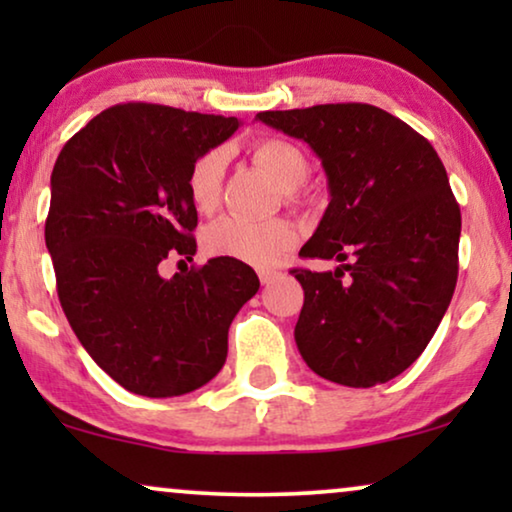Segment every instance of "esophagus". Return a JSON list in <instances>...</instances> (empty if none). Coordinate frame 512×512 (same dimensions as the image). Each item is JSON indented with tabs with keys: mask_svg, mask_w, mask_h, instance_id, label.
<instances>
[{
	"mask_svg": "<svg viewBox=\"0 0 512 512\" xmlns=\"http://www.w3.org/2000/svg\"><path fill=\"white\" fill-rule=\"evenodd\" d=\"M282 277V272H275V270H258V279H261V284H272L275 279Z\"/></svg>",
	"mask_w": 512,
	"mask_h": 512,
	"instance_id": "34e87169",
	"label": "esophagus"
}]
</instances>
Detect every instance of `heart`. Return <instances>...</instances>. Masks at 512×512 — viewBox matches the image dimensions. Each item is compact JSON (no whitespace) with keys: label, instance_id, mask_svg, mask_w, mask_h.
Masks as SVG:
<instances>
[{"label":"heart","instance_id":"obj_1","mask_svg":"<svg viewBox=\"0 0 512 512\" xmlns=\"http://www.w3.org/2000/svg\"><path fill=\"white\" fill-rule=\"evenodd\" d=\"M254 163L293 198V191L310 174V160L296 144L286 139L268 137L256 142ZM226 149H212L195 160L188 172V198L200 214H212L221 202L223 172H226ZM298 242V230L286 219L247 221L237 216L209 223L202 230V247L209 256H226L249 265H272L291 251Z\"/></svg>","mask_w":512,"mask_h":512}]
</instances>
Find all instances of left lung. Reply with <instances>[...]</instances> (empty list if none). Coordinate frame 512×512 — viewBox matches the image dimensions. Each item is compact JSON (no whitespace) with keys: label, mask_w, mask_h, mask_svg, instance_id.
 Returning <instances> with one entry per match:
<instances>
[{"label":"left lung","mask_w":512,"mask_h":512,"mask_svg":"<svg viewBox=\"0 0 512 512\" xmlns=\"http://www.w3.org/2000/svg\"><path fill=\"white\" fill-rule=\"evenodd\" d=\"M256 118L310 144L331 193L300 256L340 265L291 270L305 291L300 356L345 387L394 380L429 345L457 286L461 212L436 149L373 104Z\"/></svg>","instance_id":"obj_1"}]
</instances>
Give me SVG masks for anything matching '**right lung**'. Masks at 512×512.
I'll list each match as a JSON object with an SVG mask.
<instances>
[{"label":"right lung","instance_id":"add662e5","mask_svg":"<svg viewBox=\"0 0 512 512\" xmlns=\"http://www.w3.org/2000/svg\"><path fill=\"white\" fill-rule=\"evenodd\" d=\"M240 128L235 116L128 102L62 146L51 174L46 247L76 338L132 394L195 391L228 356V328L256 296L235 258L160 277L167 256L195 254L188 172Z\"/></svg>","mask_w":512,"mask_h":512}]
</instances>
